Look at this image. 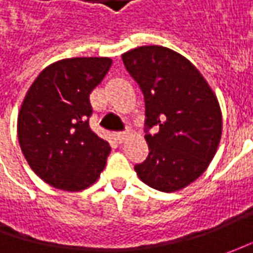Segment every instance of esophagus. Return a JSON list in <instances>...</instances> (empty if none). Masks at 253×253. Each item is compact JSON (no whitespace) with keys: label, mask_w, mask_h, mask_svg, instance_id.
<instances>
[{"label":"esophagus","mask_w":253,"mask_h":253,"mask_svg":"<svg viewBox=\"0 0 253 253\" xmlns=\"http://www.w3.org/2000/svg\"><path fill=\"white\" fill-rule=\"evenodd\" d=\"M115 138H117V141L118 142H124L125 141V138H126V132H117V133H115Z\"/></svg>","instance_id":"obj_1"}]
</instances>
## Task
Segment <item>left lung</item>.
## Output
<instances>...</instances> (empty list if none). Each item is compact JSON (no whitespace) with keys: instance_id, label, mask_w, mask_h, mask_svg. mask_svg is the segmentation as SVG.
<instances>
[{"instance_id":"8db88e82","label":"left lung","mask_w":253,"mask_h":253,"mask_svg":"<svg viewBox=\"0 0 253 253\" xmlns=\"http://www.w3.org/2000/svg\"><path fill=\"white\" fill-rule=\"evenodd\" d=\"M122 60L145 98L149 155L135 165L138 177L166 193L189 186L218 148L222 117L217 97L199 70L171 49L141 46Z\"/></svg>"}]
</instances>
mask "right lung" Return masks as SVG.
<instances>
[{"instance_id": "right-lung-1", "label": "right lung", "mask_w": 253, "mask_h": 253, "mask_svg": "<svg viewBox=\"0 0 253 253\" xmlns=\"http://www.w3.org/2000/svg\"><path fill=\"white\" fill-rule=\"evenodd\" d=\"M110 57H73L50 64L28 90L18 115V139L44 183L80 191L98 179L110 155L88 120L90 94L108 73Z\"/></svg>"}]
</instances>
